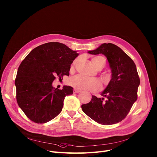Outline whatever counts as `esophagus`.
<instances>
[{
  "instance_id": "obj_1",
  "label": "esophagus",
  "mask_w": 157,
  "mask_h": 157,
  "mask_svg": "<svg viewBox=\"0 0 157 157\" xmlns=\"http://www.w3.org/2000/svg\"><path fill=\"white\" fill-rule=\"evenodd\" d=\"M81 91L80 90H76V89H74L73 90V93H79Z\"/></svg>"
}]
</instances>
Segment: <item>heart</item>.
Returning <instances> with one entry per match:
<instances>
[{"instance_id": "1", "label": "heart", "mask_w": 157, "mask_h": 157, "mask_svg": "<svg viewBox=\"0 0 157 157\" xmlns=\"http://www.w3.org/2000/svg\"><path fill=\"white\" fill-rule=\"evenodd\" d=\"M78 59H76L73 65H75ZM92 62L97 69H102L105 67L106 61L104 57L98 56L92 59ZM69 84L78 90H86L91 91H97L101 88V82L98 79L87 78L80 75L71 77L69 80Z\"/></svg>"}]
</instances>
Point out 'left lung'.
Here are the masks:
<instances>
[{"instance_id":"left-lung-1","label":"left lung","mask_w":157,"mask_h":157,"mask_svg":"<svg viewBox=\"0 0 157 157\" xmlns=\"http://www.w3.org/2000/svg\"><path fill=\"white\" fill-rule=\"evenodd\" d=\"M91 54H104L111 69V79L101 93L103 98L92 95L90 102L82 105L83 112L96 122L110 125L121 121L137 99L140 78L136 65L121 48L104 43Z\"/></svg>"}]
</instances>
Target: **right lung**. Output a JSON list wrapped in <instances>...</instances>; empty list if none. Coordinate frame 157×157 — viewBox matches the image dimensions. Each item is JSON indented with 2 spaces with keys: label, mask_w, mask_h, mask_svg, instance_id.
Wrapping results in <instances>:
<instances>
[{
  "label": "right lung",
  "mask_w": 157,
  "mask_h": 157,
  "mask_svg": "<svg viewBox=\"0 0 157 157\" xmlns=\"http://www.w3.org/2000/svg\"><path fill=\"white\" fill-rule=\"evenodd\" d=\"M79 54L64 44L51 42L33 49L21 63L15 80L16 99L28 118L45 123L62 111L64 99L73 88H54L52 83L58 76L69 75L71 64Z\"/></svg>",
  "instance_id": "add662e5"
}]
</instances>
